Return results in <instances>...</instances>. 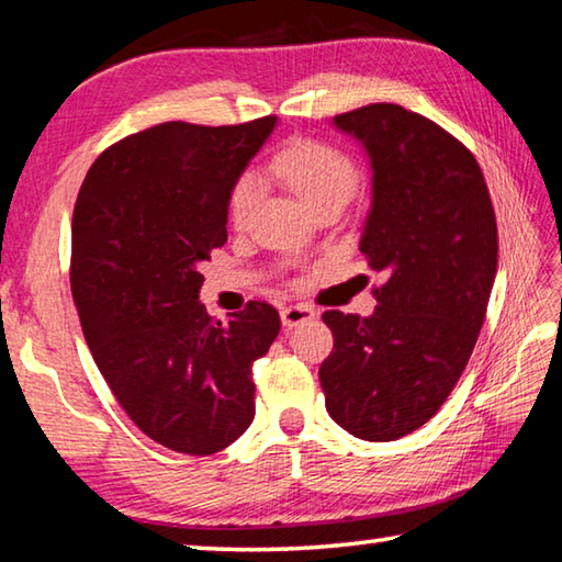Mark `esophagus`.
Wrapping results in <instances>:
<instances>
[{
    "label": "esophagus",
    "mask_w": 562,
    "mask_h": 562,
    "mask_svg": "<svg viewBox=\"0 0 562 562\" xmlns=\"http://www.w3.org/2000/svg\"><path fill=\"white\" fill-rule=\"evenodd\" d=\"M280 317H282V325L292 329L297 325H304V322L315 319L317 312H315V307H310V304H290V307H282Z\"/></svg>",
    "instance_id": "esophagus-1"
}]
</instances>
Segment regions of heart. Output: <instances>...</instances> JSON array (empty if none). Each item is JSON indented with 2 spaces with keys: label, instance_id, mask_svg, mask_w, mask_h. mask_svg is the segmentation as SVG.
<instances>
[{
  "label": "heart",
  "instance_id": "obj_1",
  "mask_svg": "<svg viewBox=\"0 0 562 562\" xmlns=\"http://www.w3.org/2000/svg\"><path fill=\"white\" fill-rule=\"evenodd\" d=\"M268 173L280 178L312 213L327 205L345 207L359 186L355 160L341 148L315 138H294L288 146H282L268 160ZM260 195L262 183L258 173L247 170L235 180L231 201H227L233 225H247L260 203Z\"/></svg>",
  "mask_w": 562,
  "mask_h": 562
}]
</instances>
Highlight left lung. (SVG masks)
<instances>
[{"instance_id": "obj_1", "label": "left lung", "mask_w": 562, "mask_h": 562, "mask_svg": "<svg viewBox=\"0 0 562 562\" xmlns=\"http://www.w3.org/2000/svg\"><path fill=\"white\" fill-rule=\"evenodd\" d=\"M335 123L372 158L359 250L386 280L372 317L322 315L335 349L319 384L341 429L396 441L439 412L469 364L498 268L496 213L471 150L431 119L369 103Z\"/></svg>"}]
</instances>
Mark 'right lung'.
Returning <instances> with one entry per match:
<instances>
[{
    "label": "right lung",
    "mask_w": 562,
    "mask_h": 562,
    "mask_svg": "<svg viewBox=\"0 0 562 562\" xmlns=\"http://www.w3.org/2000/svg\"><path fill=\"white\" fill-rule=\"evenodd\" d=\"M274 123H158L103 150L76 198L69 274L83 337L123 412L170 451L211 456L252 424V361L280 315L252 300L213 319L198 265L225 245L231 190Z\"/></svg>",
    "instance_id": "1"
}]
</instances>
